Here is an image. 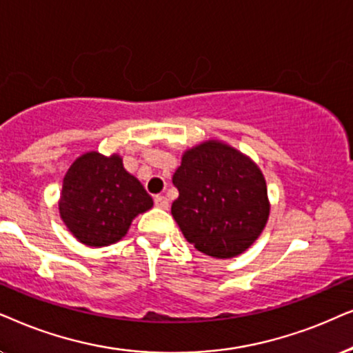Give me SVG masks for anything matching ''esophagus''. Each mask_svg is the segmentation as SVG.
I'll list each match as a JSON object with an SVG mask.
<instances>
[{
    "label": "esophagus",
    "instance_id": "obj_1",
    "mask_svg": "<svg viewBox=\"0 0 353 353\" xmlns=\"http://www.w3.org/2000/svg\"><path fill=\"white\" fill-rule=\"evenodd\" d=\"M154 205H157L158 208L166 210L168 206H169V201H168V199L164 195H157V196H154Z\"/></svg>",
    "mask_w": 353,
    "mask_h": 353
}]
</instances>
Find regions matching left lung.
<instances>
[{
    "label": "left lung",
    "instance_id": "left-lung-1",
    "mask_svg": "<svg viewBox=\"0 0 353 353\" xmlns=\"http://www.w3.org/2000/svg\"><path fill=\"white\" fill-rule=\"evenodd\" d=\"M172 184L179 190L171 206L174 219L205 255H241L265 229L270 200L260 168L219 140L187 150Z\"/></svg>",
    "mask_w": 353,
    "mask_h": 353
}]
</instances>
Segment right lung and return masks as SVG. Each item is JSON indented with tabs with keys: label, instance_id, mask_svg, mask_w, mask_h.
I'll list each match as a JSON object with an SVG mask.
<instances>
[{
	"label": "right lung",
	"instance_id": "add662e5",
	"mask_svg": "<svg viewBox=\"0 0 353 353\" xmlns=\"http://www.w3.org/2000/svg\"><path fill=\"white\" fill-rule=\"evenodd\" d=\"M152 206V196L125 171L119 154L88 152L65 172L59 214L79 242L106 247L121 241L135 216Z\"/></svg>",
	"mask_w": 353,
	"mask_h": 353
}]
</instances>
